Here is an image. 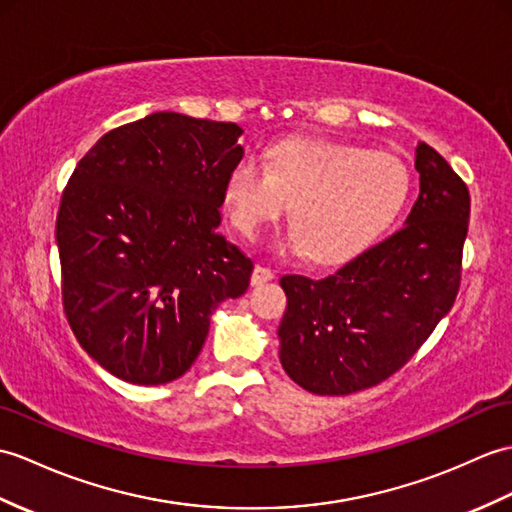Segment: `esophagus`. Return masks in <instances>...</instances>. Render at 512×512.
Returning <instances> with one entry per match:
<instances>
[{"mask_svg":"<svg viewBox=\"0 0 512 512\" xmlns=\"http://www.w3.org/2000/svg\"><path fill=\"white\" fill-rule=\"evenodd\" d=\"M270 279H275V272L266 266H255L253 275H251V285H264Z\"/></svg>","mask_w":512,"mask_h":512,"instance_id":"34e87169","label":"esophagus"}]
</instances>
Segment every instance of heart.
I'll return each mask as SVG.
<instances>
[{
  "label": "heart",
  "mask_w": 512,
  "mask_h": 512,
  "mask_svg": "<svg viewBox=\"0 0 512 512\" xmlns=\"http://www.w3.org/2000/svg\"><path fill=\"white\" fill-rule=\"evenodd\" d=\"M410 174L397 157L342 141L283 139L237 161L222 196L235 231L255 240L285 202L290 231L281 251L307 253L316 264H340L386 233L406 207Z\"/></svg>",
  "instance_id": "obj_1"
}]
</instances>
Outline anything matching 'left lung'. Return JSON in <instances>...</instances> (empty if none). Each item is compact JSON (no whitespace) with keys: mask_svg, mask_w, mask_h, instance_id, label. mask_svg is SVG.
Masks as SVG:
<instances>
[{"mask_svg":"<svg viewBox=\"0 0 512 512\" xmlns=\"http://www.w3.org/2000/svg\"><path fill=\"white\" fill-rule=\"evenodd\" d=\"M419 198L403 227L334 275L281 277L288 296L279 360L314 395H351L406 364L456 301L471 198L427 144L417 146Z\"/></svg>","mask_w":512,"mask_h":512,"instance_id":"8db88e82","label":"left lung"}]
</instances>
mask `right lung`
Here are the masks:
<instances>
[{
	"mask_svg": "<svg viewBox=\"0 0 512 512\" xmlns=\"http://www.w3.org/2000/svg\"><path fill=\"white\" fill-rule=\"evenodd\" d=\"M242 133L159 111L109 130L69 178L56 216L65 314L80 347L128 384L185 375L213 310L251 283L253 261L218 231Z\"/></svg>",
	"mask_w": 512,
	"mask_h": 512,
	"instance_id": "1",
	"label": "right lung"
}]
</instances>
